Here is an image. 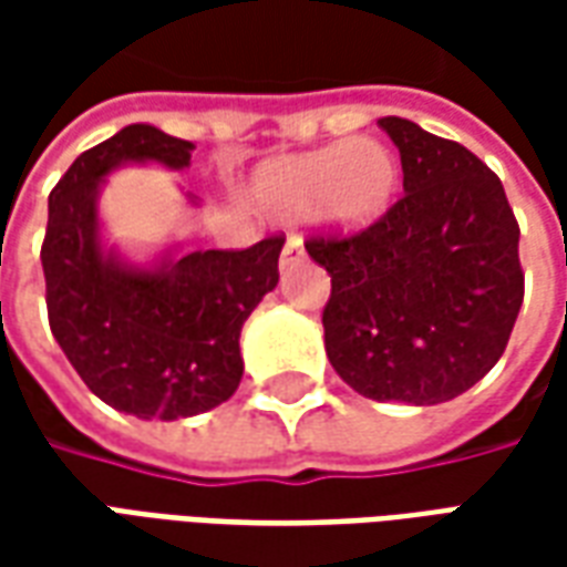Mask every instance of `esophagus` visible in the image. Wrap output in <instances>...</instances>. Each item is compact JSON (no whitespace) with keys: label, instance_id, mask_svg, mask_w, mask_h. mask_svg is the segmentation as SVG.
Here are the masks:
<instances>
[{"label":"esophagus","instance_id":"34e87169","mask_svg":"<svg viewBox=\"0 0 567 567\" xmlns=\"http://www.w3.org/2000/svg\"><path fill=\"white\" fill-rule=\"evenodd\" d=\"M303 260V243H300V236H288V243L282 248V258H279V267L288 270V267H297Z\"/></svg>","mask_w":567,"mask_h":567}]
</instances>
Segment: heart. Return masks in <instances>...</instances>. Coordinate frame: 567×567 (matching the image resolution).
<instances>
[{
    "instance_id": "obj_1",
    "label": "heart",
    "mask_w": 567,
    "mask_h": 567,
    "mask_svg": "<svg viewBox=\"0 0 567 567\" xmlns=\"http://www.w3.org/2000/svg\"><path fill=\"white\" fill-rule=\"evenodd\" d=\"M401 166L377 140L337 142L260 166L251 197L270 218H307L337 230H364L398 194Z\"/></svg>"
}]
</instances>
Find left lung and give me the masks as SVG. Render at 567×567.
Returning <instances> with one entry per match:
<instances>
[{
	"label": "left lung",
	"mask_w": 567,
	"mask_h": 567,
	"mask_svg": "<svg viewBox=\"0 0 567 567\" xmlns=\"http://www.w3.org/2000/svg\"><path fill=\"white\" fill-rule=\"evenodd\" d=\"M404 197L355 234L309 236L331 272L324 352L373 401H452L495 368L525 295L519 224L476 154L413 121L382 117Z\"/></svg>",
	"instance_id": "1"
}]
</instances>
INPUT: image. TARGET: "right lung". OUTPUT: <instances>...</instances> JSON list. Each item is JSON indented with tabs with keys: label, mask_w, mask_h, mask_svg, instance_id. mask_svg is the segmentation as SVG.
Wrapping results in <instances>:
<instances>
[{
	"label": "right lung",
	"mask_w": 567,
	"mask_h": 567,
	"mask_svg": "<svg viewBox=\"0 0 567 567\" xmlns=\"http://www.w3.org/2000/svg\"><path fill=\"white\" fill-rule=\"evenodd\" d=\"M194 145L130 124L72 163L48 197L42 243L51 333L100 401L140 419H187L243 380L239 331L279 282L285 236L127 267L100 246L96 194L121 163L185 169Z\"/></svg>",
	"instance_id": "1"
}]
</instances>
